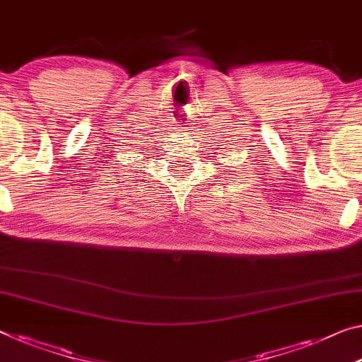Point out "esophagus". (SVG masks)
<instances>
[{
    "label": "esophagus",
    "instance_id": "1",
    "mask_svg": "<svg viewBox=\"0 0 362 362\" xmlns=\"http://www.w3.org/2000/svg\"><path fill=\"white\" fill-rule=\"evenodd\" d=\"M185 118H186V116H182V113L180 111V115H177L176 118H173V126H175V129H177V127H181L180 131H182V126H185Z\"/></svg>",
    "mask_w": 362,
    "mask_h": 362
}]
</instances>
